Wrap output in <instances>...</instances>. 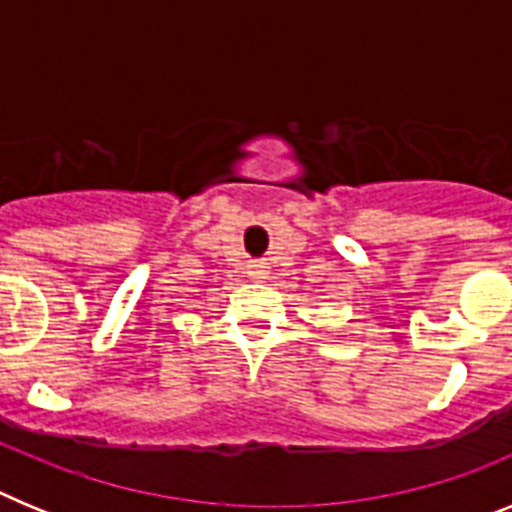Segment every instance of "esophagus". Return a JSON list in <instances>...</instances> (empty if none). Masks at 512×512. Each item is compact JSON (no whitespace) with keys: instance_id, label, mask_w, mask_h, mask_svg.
<instances>
[{"instance_id":"esophagus-1","label":"esophagus","mask_w":512,"mask_h":512,"mask_svg":"<svg viewBox=\"0 0 512 512\" xmlns=\"http://www.w3.org/2000/svg\"><path fill=\"white\" fill-rule=\"evenodd\" d=\"M246 274L251 279H256V282H259V279H264L266 274H269V266H266L264 261H251V264L246 266Z\"/></svg>"}]
</instances>
